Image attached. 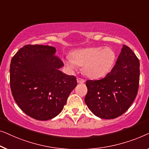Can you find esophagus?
Returning a JSON list of instances; mask_svg holds the SVG:
<instances>
[{
	"instance_id": "34e87169",
	"label": "esophagus",
	"mask_w": 149,
	"mask_h": 149,
	"mask_svg": "<svg viewBox=\"0 0 149 149\" xmlns=\"http://www.w3.org/2000/svg\"><path fill=\"white\" fill-rule=\"evenodd\" d=\"M77 83H79V84H82L84 82L85 80L84 79L80 78V77H77Z\"/></svg>"
}]
</instances>
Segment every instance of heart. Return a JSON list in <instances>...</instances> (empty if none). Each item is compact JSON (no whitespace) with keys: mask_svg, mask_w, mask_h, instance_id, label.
Segmentation results:
<instances>
[{"mask_svg":"<svg viewBox=\"0 0 149 149\" xmlns=\"http://www.w3.org/2000/svg\"><path fill=\"white\" fill-rule=\"evenodd\" d=\"M116 54L109 47H94L77 50L73 56H66V63L74 70L77 65L84 66V71L88 77L98 78L105 75L113 64Z\"/></svg>","mask_w":149,"mask_h":149,"instance_id":"heart-1","label":"heart"}]
</instances>
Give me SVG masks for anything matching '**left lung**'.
Returning a JSON list of instances; mask_svg holds the SVG:
<instances>
[{
  "mask_svg": "<svg viewBox=\"0 0 149 149\" xmlns=\"http://www.w3.org/2000/svg\"><path fill=\"white\" fill-rule=\"evenodd\" d=\"M140 62L130 48L123 45L116 64L104 78L87 80L85 102L96 116L111 119L128 109L138 94Z\"/></svg>",
  "mask_w": 149,
  "mask_h": 149,
  "instance_id": "obj_1",
  "label": "left lung"
}]
</instances>
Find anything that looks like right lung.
Here are the masks:
<instances>
[{
	"mask_svg": "<svg viewBox=\"0 0 149 149\" xmlns=\"http://www.w3.org/2000/svg\"><path fill=\"white\" fill-rule=\"evenodd\" d=\"M51 46L27 45L10 65L12 95L21 109L37 120H49L61 112L76 77L59 71L64 65Z\"/></svg>",
	"mask_w": 149,
	"mask_h": 149,
	"instance_id": "1",
	"label": "right lung"
}]
</instances>
